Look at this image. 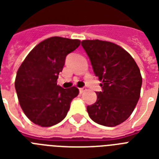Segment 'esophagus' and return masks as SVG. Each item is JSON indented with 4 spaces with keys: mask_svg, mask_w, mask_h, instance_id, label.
<instances>
[{
    "mask_svg": "<svg viewBox=\"0 0 159 159\" xmlns=\"http://www.w3.org/2000/svg\"><path fill=\"white\" fill-rule=\"evenodd\" d=\"M84 91H85V89H84V88H79V92L81 93V94H82Z\"/></svg>",
    "mask_w": 159,
    "mask_h": 159,
    "instance_id": "34e87169",
    "label": "esophagus"
}]
</instances>
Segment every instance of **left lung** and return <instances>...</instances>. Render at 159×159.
<instances>
[{"instance_id": "obj_1", "label": "left lung", "mask_w": 159, "mask_h": 159, "mask_svg": "<svg viewBox=\"0 0 159 159\" xmlns=\"http://www.w3.org/2000/svg\"><path fill=\"white\" fill-rule=\"evenodd\" d=\"M82 46L102 87L96 93V102L86 107L89 116L103 126L121 124L131 116L140 98V68L127 51L113 42L84 40Z\"/></svg>"}]
</instances>
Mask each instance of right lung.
I'll use <instances>...</instances> for the list:
<instances>
[{
  "instance_id": "1",
  "label": "right lung",
  "mask_w": 159,
  "mask_h": 159,
  "mask_svg": "<svg viewBox=\"0 0 159 159\" xmlns=\"http://www.w3.org/2000/svg\"><path fill=\"white\" fill-rule=\"evenodd\" d=\"M79 40L52 37L31 50L17 72L15 90L20 106L33 123L48 127L66 117L79 90L57 85L65 58L80 46Z\"/></svg>"
}]
</instances>
